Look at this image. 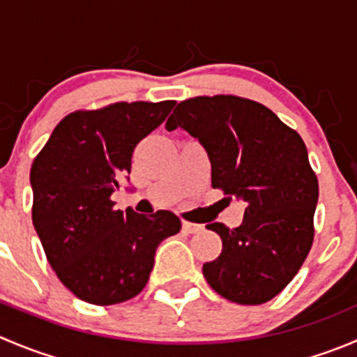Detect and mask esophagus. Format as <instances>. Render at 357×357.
Wrapping results in <instances>:
<instances>
[{"label":"esophagus","instance_id":"esophagus-1","mask_svg":"<svg viewBox=\"0 0 357 357\" xmlns=\"http://www.w3.org/2000/svg\"><path fill=\"white\" fill-rule=\"evenodd\" d=\"M204 229V226L197 225V222H190V221H183V231L185 233H199Z\"/></svg>","mask_w":357,"mask_h":357}]
</instances>
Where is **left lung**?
Returning <instances> with one entry per match:
<instances>
[{"label":"left lung","instance_id":"left-lung-1","mask_svg":"<svg viewBox=\"0 0 357 357\" xmlns=\"http://www.w3.org/2000/svg\"><path fill=\"white\" fill-rule=\"evenodd\" d=\"M200 142L212 188L245 202L238 228L211 222L222 250L202 271L221 297L236 304L271 301L291 282L311 250L318 178L297 131L254 100L233 95L185 100L165 122Z\"/></svg>","mask_w":357,"mask_h":357}]
</instances>
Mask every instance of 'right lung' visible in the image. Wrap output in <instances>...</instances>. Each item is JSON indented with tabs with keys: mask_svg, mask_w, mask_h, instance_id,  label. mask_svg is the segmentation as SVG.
<instances>
[{
	"mask_svg": "<svg viewBox=\"0 0 357 357\" xmlns=\"http://www.w3.org/2000/svg\"><path fill=\"white\" fill-rule=\"evenodd\" d=\"M176 102H119L68 114L31 167L32 225L50 266L81 301L112 305L145 289L158 243L181 229L169 211L126 214L110 199L136 145Z\"/></svg>",
	"mask_w": 357,
	"mask_h": 357,
	"instance_id": "obj_1",
	"label": "right lung"
}]
</instances>
